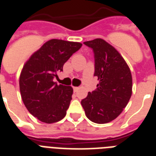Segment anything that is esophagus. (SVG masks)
<instances>
[{"label":"esophagus","instance_id":"1","mask_svg":"<svg viewBox=\"0 0 156 156\" xmlns=\"http://www.w3.org/2000/svg\"><path fill=\"white\" fill-rule=\"evenodd\" d=\"M78 89H79V87H73V91L74 92H77L78 90Z\"/></svg>","mask_w":156,"mask_h":156}]
</instances>
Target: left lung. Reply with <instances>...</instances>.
<instances>
[{"label":"left lung","instance_id":"left-lung-1","mask_svg":"<svg viewBox=\"0 0 156 156\" xmlns=\"http://www.w3.org/2000/svg\"><path fill=\"white\" fill-rule=\"evenodd\" d=\"M95 53L99 84L81 101L86 116L97 124L108 123L122 112L132 95L130 69L120 52L103 39L84 42Z\"/></svg>","mask_w":156,"mask_h":156}]
</instances>
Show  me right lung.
<instances>
[{
  "mask_svg": "<svg viewBox=\"0 0 156 156\" xmlns=\"http://www.w3.org/2000/svg\"><path fill=\"white\" fill-rule=\"evenodd\" d=\"M82 44L52 39L26 61L19 78L22 100L31 115L47 124L61 121L66 115L73 95L70 86L57 85L53 78Z\"/></svg>",
  "mask_w": 156,
  "mask_h": 156,
  "instance_id": "add662e5",
  "label": "right lung"
}]
</instances>
